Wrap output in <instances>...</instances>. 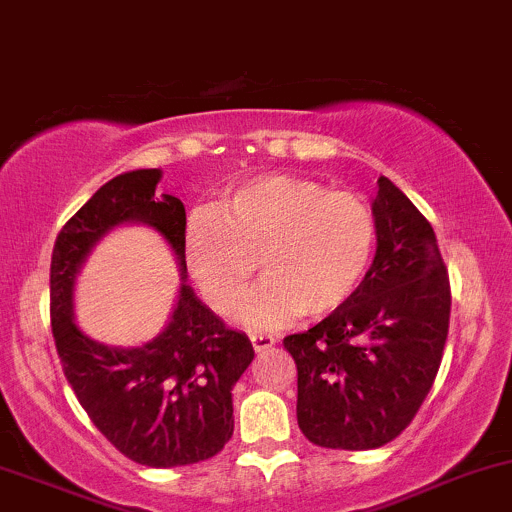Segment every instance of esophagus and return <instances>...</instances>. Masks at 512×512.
<instances>
[{"label": "esophagus", "instance_id": "34e87169", "mask_svg": "<svg viewBox=\"0 0 512 512\" xmlns=\"http://www.w3.org/2000/svg\"><path fill=\"white\" fill-rule=\"evenodd\" d=\"M250 340H252V347H255V352H267L269 347L274 345V340L272 335H265V333H255V335H250Z\"/></svg>", "mask_w": 512, "mask_h": 512}]
</instances>
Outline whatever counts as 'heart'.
I'll list each match as a JSON object with an SVG mask.
<instances>
[{
    "label": "heart",
    "mask_w": 512,
    "mask_h": 512,
    "mask_svg": "<svg viewBox=\"0 0 512 512\" xmlns=\"http://www.w3.org/2000/svg\"><path fill=\"white\" fill-rule=\"evenodd\" d=\"M379 250V218L364 196L333 192L316 179L267 174L228 189L213 209L194 211L184 257L216 313L243 303L250 328H277L311 313L330 316L359 294Z\"/></svg>",
    "instance_id": "obj_1"
}]
</instances>
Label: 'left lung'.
<instances>
[{"mask_svg": "<svg viewBox=\"0 0 512 512\" xmlns=\"http://www.w3.org/2000/svg\"><path fill=\"white\" fill-rule=\"evenodd\" d=\"M379 250L359 294L284 338L299 372L296 418L313 445L376 449L432 389L449 330V277L435 230L389 177L376 179Z\"/></svg>", "mask_w": 512, "mask_h": 512, "instance_id": "8db88e82", "label": "left lung"}]
</instances>
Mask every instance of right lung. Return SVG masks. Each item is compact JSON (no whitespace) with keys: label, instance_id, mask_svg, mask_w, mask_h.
I'll use <instances>...</instances> for the list:
<instances>
[{"label":"right lung","instance_id":"obj_1","mask_svg":"<svg viewBox=\"0 0 512 512\" xmlns=\"http://www.w3.org/2000/svg\"><path fill=\"white\" fill-rule=\"evenodd\" d=\"M160 170L106 182L58 233L50 260V325L65 376L101 435L133 462L167 469L211 459L233 435V386L255 350L196 299L184 260V204L157 196ZM143 222L173 247L183 272L166 330L140 348L84 336L71 313L74 279L91 247L116 225Z\"/></svg>","mask_w":512,"mask_h":512}]
</instances>
